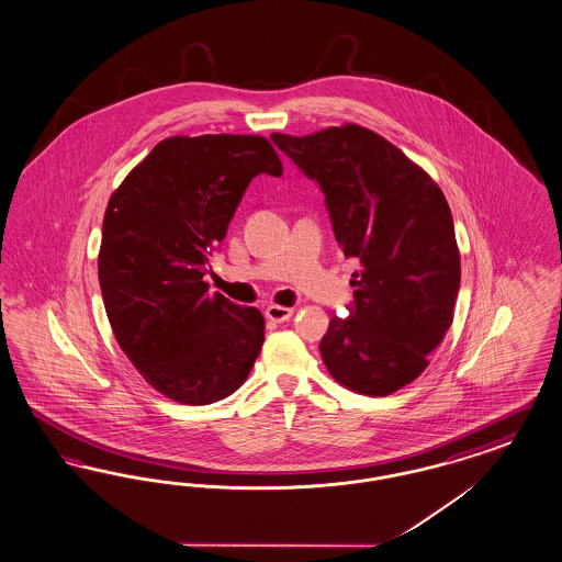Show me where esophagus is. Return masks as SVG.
<instances>
[{"instance_id":"esophagus-1","label":"esophagus","mask_w":562,"mask_h":562,"mask_svg":"<svg viewBox=\"0 0 562 562\" xmlns=\"http://www.w3.org/2000/svg\"><path fill=\"white\" fill-rule=\"evenodd\" d=\"M292 314H294V310H291V307H280V305H270L266 310V317L271 319V322H278V324L291 319Z\"/></svg>"}]
</instances>
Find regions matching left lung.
<instances>
[{
    "label": "left lung",
    "instance_id": "left-lung-1",
    "mask_svg": "<svg viewBox=\"0 0 562 562\" xmlns=\"http://www.w3.org/2000/svg\"><path fill=\"white\" fill-rule=\"evenodd\" d=\"M319 183L345 257L360 261L349 317L319 342L342 386L384 397L418 379L453 322L460 250L441 188L382 135L356 123L271 134Z\"/></svg>",
    "mask_w": 562,
    "mask_h": 562
}]
</instances>
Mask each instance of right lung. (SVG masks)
<instances>
[{
    "mask_svg": "<svg viewBox=\"0 0 562 562\" xmlns=\"http://www.w3.org/2000/svg\"><path fill=\"white\" fill-rule=\"evenodd\" d=\"M259 173L282 176L261 135H176L158 142L106 206L98 280L114 338L173 402L232 395L261 351V312L209 294L202 280Z\"/></svg>",
    "mask_w": 562,
    "mask_h": 562,
    "instance_id": "add662e5",
    "label": "right lung"
}]
</instances>
